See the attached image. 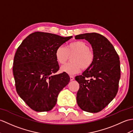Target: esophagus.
I'll return each mask as SVG.
<instances>
[{"instance_id":"esophagus-1","label":"esophagus","mask_w":133,"mask_h":133,"mask_svg":"<svg viewBox=\"0 0 133 133\" xmlns=\"http://www.w3.org/2000/svg\"><path fill=\"white\" fill-rule=\"evenodd\" d=\"M70 81H74V77L72 76H70Z\"/></svg>"}]
</instances>
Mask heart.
<instances>
[{"mask_svg": "<svg viewBox=\"0 0 133 133\" xmlns=\"http://www.w3.org/2000/svg\"><path fill=\"white\" fill-rule=\"evenodd\" d=\"M71 57V62L62 66L61 71L69 75H74L81 71L87 70L90 67L94 61V53L90 50L89 46L85 42L76 41L70 43L66 48L61 45L55 51V57L57 62L63 64Z\"/></svg>", "mask_w": 133, "mask_h": 133, "instance_id": "1", "label": "heart"}]
</instances>
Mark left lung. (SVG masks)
<instances>
[{
    "label": "left lung",
    "mask_w": 133,
    "mask_h": 133,
    "mask_svg": "<svg viewBox=\"0 0 133 133\" xmlns=\"http://www.w3.org/2000/svg\"><path fill=\"white\" fill-rule=\"evenodd\" d=\"M75 38L87 40L94 53L92 66L82 75L75 77L80 85L77 103L83 110L97 113L113 100L118 92L121 75L119 58L113 45L100 34L84 33Z\"/></svg>",
    "instance_id": "8db88e82"
}]
</instances>
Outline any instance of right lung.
Returning <instances> with one entry per match:
<instances>
[{
    "mask_svg": "<svg viewBox=\"0 0 133 133\" xmlns=\"http://www.w3.org/2000/svg\"><path fill=\"white\" fill-rule=\"evenodd\" d=\"M72 36L37 32L30 34L18 46L14 60L13 73L16 91L30 108L48 112L55 105L70 76L59 69L55 51Z\"/></svg>",
    "mask_w": 133,
    "mask_h": 133,
    "instance_id": "1",
    "label": "right lung"
}]
</instances>
